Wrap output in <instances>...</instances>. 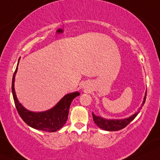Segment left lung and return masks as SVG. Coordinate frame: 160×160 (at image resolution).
<instances>
[{
	"label": "left lung",
	"mask_w": 160,
	"mask_h": 160,
	"mask_svg": "<svg viewBox=\"0 0 160 160\" xmlns=\"http://www.w3.org/2000/svg\"><path fill=\"white\" fill-rule=\"evenodd\" d=\"M146 95L147 92L145 93V98H144V101H143V104L145 103V99H146ZM142 104V105H143ZM139 114V112L135 113L134 115L128 117L127 119H124V120H106V119L102 118L100 117H97L92 113L93 116V120H94L95 124H97L98 126L100 127V128L103 129V130L106 131H119L121 130V129L124 128L125 127H126L129 123H130L131 121H132L135 117H137V115Z\"/></svg>",
	"instance_id": "left-lung-1"
}]
</instances>
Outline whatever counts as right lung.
Wrapping results in <instances>:
<instances>
[{
    "instance_id": "1",
    "label": "right lung",
    "mask_w": 160,
    "mask_h": 160,
    "mask_svg": "<svg viewBox=\"0 0 160 160\" xmlns=\"http://www.w3.org/2000/svg\"><path fill=\"white\" fill-rule=\"evenodd\" d=\"M17 69L18 66L13 74L12 91L16 109L22 120L30 127L37 130L54 132L61 128L68 119L69 107L72 100L76 97L79 96L80 93L74 92L66 95L53 108L50 109L47 112L38 113L29 112L24 108L22 105L18 102L17 97H16L15 88H14V81H15V76Z\"/></svg>"
}]
</instances>
